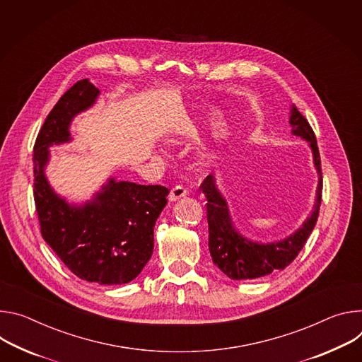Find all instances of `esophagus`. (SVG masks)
<instances>
[{
    "mask_svg": "<svg viewBox=\"0 0 362 362\" xmlns=\"http://www.w3.org/2000/svg\"><path fill=\"white\" fill-rule=\"evenodd\" d=\"M187 195V189L182 185H175L170 192V202H178L180 198Z\"/></svg>",
    "mask_w": 362,
    "mask_h": 362,
    "instance_id": "34e87169",
    "label": "esophagus"
}]
</instances>
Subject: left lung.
<instances>
[{
    "instance_id": "left-lung-1",
    "label": "left lung",
    "mask_w": 362,
    "mask_h": 362,
    "mask_svg": "<svg viewBox=\"0 0 362 362\" xmlns=\"http://www.w3.org/2000/svg\"><path fill=\"white\" fill-rule=\"evenodd\" d=\"M289 125L292 128V135L308 142L317 174L313 209L302 226L292 234L276 240V242H253L235 228L227 199L218 189L216 177L211 174L202 184L203 192L207 197L210 255L214 264L233 280L257 279L267 276L274 270H284L299 255L316 224L320 198H322V171H320V156L316 138L309 122L295 105L291 106Z\"/></svg>"
}]
</instances>
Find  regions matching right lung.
<instances>
[{
	"instance_id": "add662e5",
	"label": "right lung",
	"mask_w": 362,
	"mask_h": 362,
	"mask_svg": "<svg viewBox=\"0 0 362 362\" xmlns=\"http://www.w3.org/2000/svg\"><path fill=\"white\" fill-rule=\"evenodd\" d=\"M100 90L78 80L56 103L34 145V202L46 243L77 277L99 285L134 280L153 252V227L168 188L107 181L85 203H69L46 177L50 146L67 144L73 119L92 107Z\"/></svg>"
}]
</instances>
